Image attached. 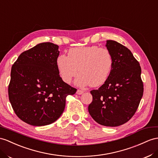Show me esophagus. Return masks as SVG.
I'll return each instance as SVG.
<instances>
[{
  "label": "esophagus",
  "instance_id": "34e87169",
  "mask_svg": "<svg viewBox=\"0 0 158 158\" xmlns=\"http://www.w3.org/2000/svg\"><path fill=\"white\" fill-rule=\"evenodd\" d=\"M84 93V91L83 90H81V89H78L77 91V94L78 95H81L83 94Z\"/></svg>",
  "mask_w": 158,
  "mask_h": 158
}]
</instances>
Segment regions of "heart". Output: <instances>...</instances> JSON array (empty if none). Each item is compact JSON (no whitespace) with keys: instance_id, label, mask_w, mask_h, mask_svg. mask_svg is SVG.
Returning <instances> with one entry per match:
<instances>
[{"instance_id":"b5f03b06","label":"heart","mask_w":158,"mask_h":158,"mask_svg":"<svg viewBox=\"0 0 158 158\" xmlns=\"http://www.w3.org/2000/svg\"><path fill=\"white\" fill-rule=\"evenodd\" d=\"M59 73L64 83H70L79 73V85L99 87L110 76L114 64L111 51L97 45L71 48L67 56L59 55L56 60Z\"/></svg>"}]
</instances>
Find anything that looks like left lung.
I'll list each match as a JSON object with an SVG mask.
<instances>
[{
  "mask_svg": "<svg viewBox=\"0 0 158 158\" xmlns=\"http://www.w3.org/2000/svg\"><path fill=\"white\" fill-rule=\"evenodd\" d=\"M114 64L110 77L98 89L91 91L93 102L88 111L97 123L104 126L123 125L135 114L142 98L143 84L139 62L130 50L108 40Z\"/></svg>",
  "mask_w": 158,
  "mask_h": 158,
  "instance_id": "8db88e82",
  "label": "left lung"
}]
</instances>
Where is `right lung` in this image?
<instances>
[{"mask_svg":"<svg viewBox=\"0 0 158 158\" xmlns=\"http://www.w3.org/2000/svg\"><path fill=\"white\" fill-rule=\"evenodd\" d=\"M59 55L57 44L42 43L23 52L12 66L9 98L24 122L34 126L55 122L64 110L67 96L76 93L59 75Z\"/></svg>","mask_w":158,"mask_h":158,"instance_id":"obj_1","label":"right lung"}]
</instances>
